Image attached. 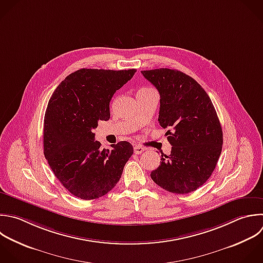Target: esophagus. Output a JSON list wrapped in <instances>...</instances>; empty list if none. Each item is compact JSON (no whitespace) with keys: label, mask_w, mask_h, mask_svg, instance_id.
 Segmentation results:
<instances>
[{"label":"esophagus","mask_w":263,"mask_h":263,"mask_svg":"<svg viewBox=\"0 0 263 263\" xmlns=\"http://www.w3.org/2000/svg\"><path fill=\"white\" fill-rule=\"evenodd\" d=\"M144 151H145V148L142 147V146L137 145V146L134 147V152H135L136 154H141V153H143Z\"/></svg>","instance_id":"obj_1"}]
</instances>
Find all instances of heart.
Segmentation results:
<instances>
[{
	"label": "heart",
	"mask_w": 263,
	"mask_h": 263,
	"mask_svg": "<svg viewBox=\"0 0 263 263\" xmlns=\"http://www.w3.org/2000/svg\"><path fill=\"white\" fill-rule=\"evenodd\" d=\"M142 89H150V88H142Z\"/></svg>",
	"instance_id": "b5f03b06"
}]
</instances>
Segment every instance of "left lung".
Returning a JSON list of instances; mask_svg holds the SVG:
<instances>
[{"mask_svg":"<svg viewBox=\"0 0 263 263\" xmlns=\"http://www.w3.org/2000/svg\"><path fill=\"white\" fill-rule=\"evenodd\" d=\"M160 95L158 121L173 146L161 155L152 180L166 191L192 192L211 177L221 154L223 133L204 89L190 76L171 69L142 71Z\"/></svg>","mask_w":263,"mask_h":263,"instance_id":"1","label":"left lung"}]
</instances>
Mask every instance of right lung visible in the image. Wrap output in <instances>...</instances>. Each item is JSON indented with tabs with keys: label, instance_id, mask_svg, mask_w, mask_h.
Wrapping results in <instances>:
<instances>
[{
	"label": "right lung",
	"instance_id": "add662e5",
	"mask_svg": "<svg viewBox=\"0 0 263 263\" xmlns=\"http://www.w3.org/2000/svg\"><path fill=\"white\" fill-rule=\"evenodd\" d=\"M136 73L130 70L81 69L70 74L52 93L44 117V155L62 185L89 200L108 193L119 181L134 153L121 141L100 150L93 129L109 120L110 101Z\"/></svg>",
	"mask_w": 263,
	"mask_h": 263
}]
</instances>
